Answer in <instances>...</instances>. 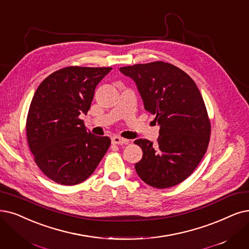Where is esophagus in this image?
I'll use <instances>...</instances> for the list:
<instances>
[{
  "mask_svg": "<svg viewBox=\"0 0 249 249\" xmlns=\"http://www.w3.org/2000/svg\"><path fill=\"white\" fill-rule=\"evenodd\" d=\"M111 142L113 144H117V145H123V144H126L128 143V140H126V139H124V138H121L118 136H114L111 138Z\"/></svg>",
  "mask_w": 249,
  "mask_h": 249,
  "instance_id": "34e87169",
  "label": "esophagus"
}]
</instances>
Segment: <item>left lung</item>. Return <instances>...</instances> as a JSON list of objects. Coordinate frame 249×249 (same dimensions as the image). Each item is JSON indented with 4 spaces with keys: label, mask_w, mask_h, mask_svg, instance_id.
I'll list each match as a JSON object with an SVG mask.
<instances>
[{
    "label": "left lung",
    "mask_w": 249,
    "mask_h": 249,
    "mask_svg": "<svg viewBox=\"0 0 249 249\" xmlns=\"http://www.w3.org/2000/svg\"><path fill=\"white\" fill-rule=\"evenodd\" d=\"M131 77L144 108L160 126L158 144L138 139L143 157L135 164L138 176L157 189L176 186L190 176L207 150L211 123L200 91L177 66L156 61L119 68Z\"/></svg>",
    "instance_id": "1"
}]
</instances>
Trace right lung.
<instances>
[{"mask_svg":"<svg viewBox=\"0 0 249 249\" xmlns=\"http://www.w3.org/2000/svg\"><path fill=\"white\" fill-rule=\"evenodd\" d=\"M111 67L69 66L50 74L36 89L26 119V137L36 165L66 186L90 177L110 146L108 137L86 130L95 89Z\"/></svg>","mask_w":249,"mask_h":249,"instance_id":"add662e5","label":"right lung"}]
</instances>
